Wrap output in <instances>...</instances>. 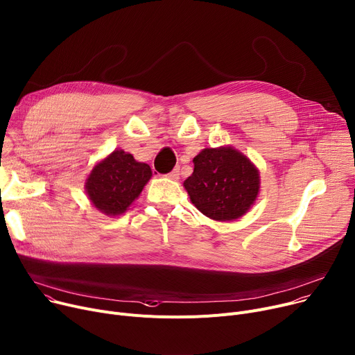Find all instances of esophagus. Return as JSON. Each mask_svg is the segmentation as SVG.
Here are the masks:
<instances>
[{"label":"esophagus","instance_id":"obj_1","mask_svg":"<svg viewBox=\"0 0 355 355\" xmlns=\"http://www.w3.org/2000/svg\"><path fill=\"white\" fill-rule=\"evenodd\" d=\"M179 171H180L179 168H175V169H173L171 173H168L166 176H168L169 179H172V180H178V179H179V175H180Z\"/></svg>","mask_w":355,"mask_h":355}]
</instances>
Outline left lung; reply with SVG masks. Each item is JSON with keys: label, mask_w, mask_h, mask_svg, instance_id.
I'll list each match as a JSON object with an SVG mask.
<instances>
[{"label": "left lung", "mask_w": 355, "mask_h": 355, "mask_svg": "<svg viewBox=\"0 0 355 355\" xmlns=\"http://www.w3.org/2000/svg\"><path fill=\"white\" fill-rule=\"evenodd\" d=\"M183 186L192 203L213 220L239 219L254 203L260 178L253 163L230 146L203 149Z\"/></svg>", "instance_id": "8db88e82"}]
</instances>
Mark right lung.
<instances>
[{
  "instance_id": "1",
  "label": "right lung",
  "mask_w": 355,
  "mask_h": 355,
  "mask_svg": "<svg viewBox=\"0 0 355 355\" xmlns=\"http://www.w3.org/2000/svg\"><path fill=\"white\" fill-rule=\"evenodd\" d=\"M150 176L148 163L136 162L123 150H115L92 169L87 180V193L98 210L118 216L141 195Z\"/></svg>"
}]
</instances>
